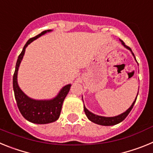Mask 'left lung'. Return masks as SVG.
<instances>
[{
    "mask_svg": "<svg viewBox=\"0 0 153 153\" xmlns=\"http://www.w3.org/2000/svg\"><path fill=\"white\" fill-rule=\"evenodd\" d=\"M121 42H122V44L124 46V47H126L127 49H129V51H132V50H131L130 47L126 45L125 43H124L123 40H121ZM132 53V55L134 56L133 53ZM135 59H136V57H135ZM136 99H137V97H136V100H135L134 102H132V106H131L129 109H127L125 113L119 115V116H117V117H100V116H97V115H95V114H93V113H90L88 109L85 107V106H84V112H85V113H86L87 118H88L90 121H92V122H93V123H95L99 124V125H102V126L116 125V124H118V123H120V122H122L123 120H125L126 117L127 116L129 115V113H130V111L132 110V107H133V106H134L135 102H136Z\"/></svg>",
    "mask_w": 153,
    "mask_h": 153,
    "instance_id": "8db88e82",
    "label": "left lung"
}]
</instances>
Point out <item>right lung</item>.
Returning a JSON list of instances; mask_svg holds the SVG:
<instances>
[{
  "label": "right lung",
  "instance_id": "add662e5",
  "mask_svg": "<svg viewBox=\"0 0 153 153\" xmlns=\"http://www.w3.org/2000/svg\"><path fill=\"white\" fill-rule=\"evenodd\" d=\"M49 31L51 30H47L43 31L40 34L36 35L34 37H32L28 40V41L27 42L23 48L22 52L18 56V59H17V63H16L15 71H14L13 76V88L17 107L24 118L30 122L36 124L50 123L55 122L56 120H58V118L60 117L63 100H64L66 96L67 95L68 92L70 91V86H71L70 84L65 86L60 92V93L58 94L57 97L51 100H32L27 97L21 91V89L19 88L17 81V71H18L19 66H20L21 60L24 55L26 47L33 40H36L39 36L44 34L47 32H49Z\"/></svg>",
  "mask_w": 153,
  "mask_h": 153
}]
</instances>
